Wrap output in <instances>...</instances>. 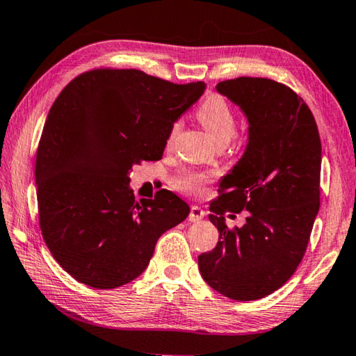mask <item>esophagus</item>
I'll return each instance as SVG.
<instances>
[{"label": "esophagus", "mask_w": 356, "mask_h": 356, "mask_svg": "<svg viewBox=\"0 0 356 356\" xmlns=\"http://www.w3.org/2000/svg\"><path fill=\"white\" fill-rule=\"evenodd\" d=\"M204 216H206V212H204V210H202L201 207H197V206H191V209H190V215H188L190 221L196 222V221L202 220Z\"/></svg>", "instance_id": "esophagus-1"}]
</instances>
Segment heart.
Wrapping results in <instances>:
<instances>
[{"label":"heart","instance_id":"b5f03b06","mask_svg":"<svg viewBox=\"0 0 356 356\" xmlns=\"http://www.w3.org/2000/svg\"><path fill=\"white\" fill-rule=\"evenodd\" d=\"M196 118L200 119L202 127L207 130V134L212 136V140L218 146H226L236 135L237 119L234 110L227 102L220 95H210L202 102L196 110ZM179 130V124H174L171 127L170 140L176 136ZM209 177L201 172H182L176 179V186L179 190L186 193H200L204 185L207 184Z\"/></svg>","mask_w":356,"mask_h":356}]
</instances>
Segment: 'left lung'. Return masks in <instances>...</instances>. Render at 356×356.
I'll return each mask as SVG.
<instances>
[{
  "instance_id": "1",
  "label": "left lung",
  "mask_w": 356,
  "mask_h": 356,
  "mask_svg": "<svg viewBox=\"0 0 356 356\" xmlns=\"http://www.w3.org/2000/svg\"><path fill=\"white\" fill-rule=\"evenodd\" d=\"M216 91L248 119V144L210 204L220 237L197 265L213 291L259 300L286 284L305 256L321 207V136L308 105L286 84L240 76ZM242 209L247 222L229 229L224 213Z\"/></svg>"
}]
</instances>
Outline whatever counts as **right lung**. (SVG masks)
I'll use <instances>...</instances> for the list:
<instances>
[{
	"mask_svg": "<svg viewBox=\"0 0 356 356\" xmlns=\"http://www.w3.org/2000/svg\"><path fill=\"white\" fill-rule=\"evenodd\" d=\"M204 89V81L95 69L58 95L35 156L39 225L53 257L76 281L94 289L134 281L161 234L188 216V204L168 190L136 202L129 174L161 159L174 122Z\"/></svg>",
	"mask_w": 356,
	"mask_h": 356,
	"instance_id": "obj_1",
	"label": "right lung"
}]
</instances>
